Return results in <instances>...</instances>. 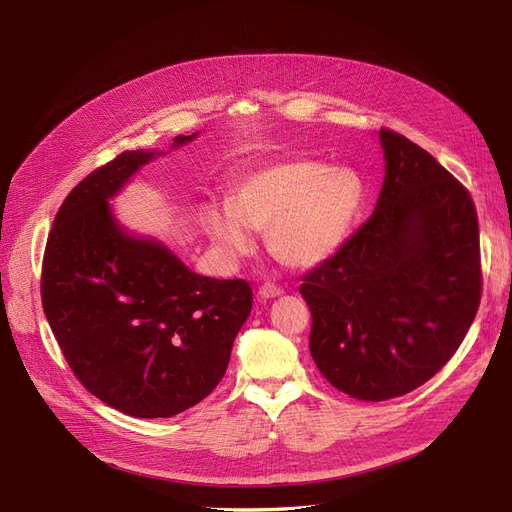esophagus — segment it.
Segmentation results:
<instances>
[{
    "mask_svg": "<svg viewBox=\"0 0 512 512\" xmlns=\"http://www.w3.org/2000/svg\"><path fill=\"white\" fill-rule=\"evenodd\" d=\"M284 290L277 286V284H271V282H265L260 288H258V297L260 299H273V297H280Z\"/></svg>",
    "mask_w": 512,
    "mask_h": 512,
    "instance_id": "1",
    "label": "esophagus"
}]
</instances>
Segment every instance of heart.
Wrapping results in <instances>:
<instances>
[{
  "instance_id": "obj_1",
  "label": "heart",
  "mask_w": 512,
  "mask_h": 512,
  "mask_svg": "<svg viewBox=\"0 0 512 512\" xmlns=\"http://www.w3.org/2000/svg\"><path fill=\"white\" fill-rule=\"evenodd\" d=\"M363 179L350 168L297 160L245 175L232 200L205 213L211 239L230 256L254 250L252 230H269L271 254L288 267L309 269L342 250L361 218Z\"/></svg>"
}]
</instances>
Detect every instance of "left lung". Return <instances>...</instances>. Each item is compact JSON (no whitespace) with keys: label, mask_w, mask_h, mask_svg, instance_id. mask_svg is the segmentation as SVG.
Wrapping results in <instances>:
<instances>
[{"label":"left lung","mask_w":512,"mask_h":512,"mask_svg":"<svg viewBox=\"0 0 512 512\" xmlns=\"http://www.w3.org/2000/svg\"><path fill=\"white\" fill-rule=\"evenodd\" d=\"M380 143L386 175L376 211L299 288L316 367L361 401L401 397L436 376L483 292L466 185L404 134L382 128Z\"/></svg>","instance_id":"left-lung-1"}]
</instances>
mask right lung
Returning a JSON list of instances; mask_svg holds the SVG:
<instances>
[{"mask_svg":"<svg viewBox=\"0 0 512 512\" xmlns=\"http://www.w3.org/2000/svg\"><path fill=\"white\" fill-rule=\"evenodd\" d=\"M153 158L121 151L76 185L55 215L40 277L44 314L72 374L138 418L175 416L220 384L254 301L245 280L192 273L164 245L115 224L106 200Z\"/></svg>","mask_w":512,"mask_h":512,"instance_id":"1","label":"right lung"}]
</instances>
